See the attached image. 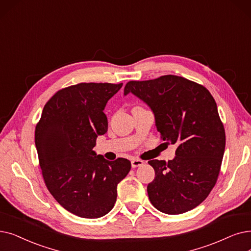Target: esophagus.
Wrapping results in <instances>:
<instances>
[{
    "label": "esophagus",
    "mask_w": 251,
    "mask_h": 251,
    "mask_svg": "<svg viewBox=\"0 0 251 251\" xmlns=\"http://www.w3.org/2000/svg\"><path fill=\"white\" fill-rule=\"evenodd\" d=\"M144 163H145L144 161H141L139 159H133L131 161V166H132V168H136V167H139L141 165H144Z\"/></svg>",
    "instance_id": "1"
}]
</instances>
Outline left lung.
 Listing matches in <instances>:
<instances>
[{
  "instance_id": "1",
  "label": "left lung",
  "mask_w": 251,
  "mask_h": 251,
  "mask_svg": "<svg viewBox=\"0 0 251 251\" xmlns=\"http://www.w3.org/2000/svg\"><path fill=\"white\" fill-rule=\"evenodd\" d=\"M129 93L151 108L161 139L177 145L173 160L149 161L155 169L148 184L151 203L166 214L194 209L213 189L225 152L226 133L214 99L202 85L173 75L130 81L124 95Z\"/></svg>"
}]
</instances>
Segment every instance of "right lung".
<instances>
[{
    "instance_id": "add662e5",
    "label": "right lung",
    "mask_w": 251,
    "mask_h": 251,
    "mask_svg": "<svg viewBox=\"0 0 251 251\" xmlns=\"http://www.w3.org/2000/svg\"><path fill=\"white\" fill-rule=\"evenodd\" d=\"M122 83H80L59 90L43 108L35 131L40 167L51 195L64 209L99 219L117 200V186L130 171L124 158L96 155V138L107 131L104 107Z\"/></svg>"
}]
</instances>
